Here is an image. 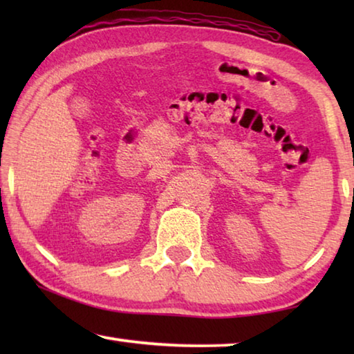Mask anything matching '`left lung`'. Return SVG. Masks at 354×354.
I'll return each mask as SVG.
<instances>
[{
    "instance_id": "left-lung-1",
    "label": "left lung",
    "mask_w": 354,
    "mask_h": 354,
    "mask_svg": "<svg viewBox=\"0 0 354 354\" xmlns=\"http://www.w3.org/2000/svg\"><path fill=\"white\" fill-rule=\"evenodd\" d=\"M353 194H354V190H353Z\"/></svg>"
}]
</instances>
